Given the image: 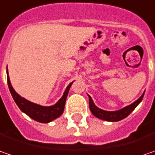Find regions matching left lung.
<instances>
[{"mask_svg":"<svg viewBox=\"0 0 155 155\" xmlns=\"http://www.w3.org/2000/svg\"><path fill=\"white\" fill-rule=\"evenodd\" d=\"M143 96H144V93L134 103H132L131 105H129L127 107H125L124 108H122L120 110H117V111H105V110H102V109L97 107L94 105V103L92 98L88 95V97H89V108H90V111L92 112V114L95 117L99 118L101 120H107V121H119V120L126 118L127 116H128L131 114V112L142 101Z\"/></svg>","mask_w":155,"mask_h":155,"instance_id":"obj_1","label":"left lung"}]
</instances>
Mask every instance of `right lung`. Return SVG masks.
Here are the masks:
<instances>
[{
  "instance_id": "1",
  "label": "right lung",
  "mask_w": 155,
  "mask_h": 155,
  "mask_svg": "<svg viewBox=\"0 0 155 155\" xmlns=\"http://www.w3.org/2000/svg\"><path fill=\"white\" fill-rule=\"evenodd\" d=\"M7 76H8V87H9V90H10L14 101H15L19 108L23 113H25L27 115H28L31 119L41 123H48L52 120L57 119L58 117H60L62 114V113L64 111L67 96H68V91L70 89L71 85L73 82H71L70 84L67 87L62 97L58 101L56 104L50 106V107H43L41 105L33 103L29 101L24 99L23 97H21V95H19L11 85L8 70H7Z\"/></svg>"
}]
</instances>
